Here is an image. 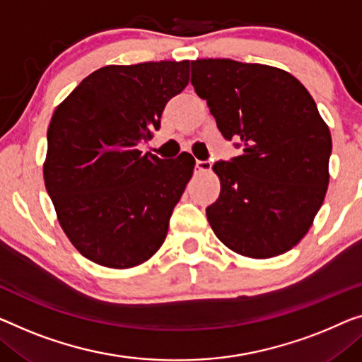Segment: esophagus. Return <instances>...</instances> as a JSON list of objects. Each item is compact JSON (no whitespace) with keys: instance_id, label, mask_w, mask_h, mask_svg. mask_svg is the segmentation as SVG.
<instances>
[{"instance_id":"1","label":"esophagus","mask_w":362,"mask_h":362,"mask_svg":"<svg viewBox=\"0 0 362 362\" xmlns=\"http://www.w3.org/2000/svg\"><path fill=\"white\" fill-rule=\"evenodd\" d=\"M197 170L209 172L211 170V163H209V160H197Z\"/></svg>"}]
</instances>
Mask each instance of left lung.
Listing matches in <instances>:
<instances>
[{"mask_svg":"<svg viewBox=\"0 0 362 362\" xmlns=\"http://www.w3.org/2000/svg\"><path fill=\"white\" fill-rule=\"evenodd\" d=\"M192 84L242 154L218 160L214 234L250 258H272L307 234L328 188L332 134L315 100L284 69L228 58L192 62Z\"/></svg>","mask_w":362,"mask_h":362,"instance_id":"1","label":"left lung"}]
</instances>
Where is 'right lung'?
Here are the masks:
<instances>
[{
	"label": "right lung",
	"mask_w": 362,
	"mask_h": 362,
	"mask_svg": "<svg viewBox=\"0 0 362 362\" xmlns=\"http://www.w3.org/2000/svg\"><path fill=\"white\" fill-rule=\"evenodd\" d=\"M190 81V62L109 64L53 112L43 180L76 250L107 268L141 265L164 244L195 159L141 154L167 102Z\"/></svg>",
	"instance_id": "1"
}]
</instances>
